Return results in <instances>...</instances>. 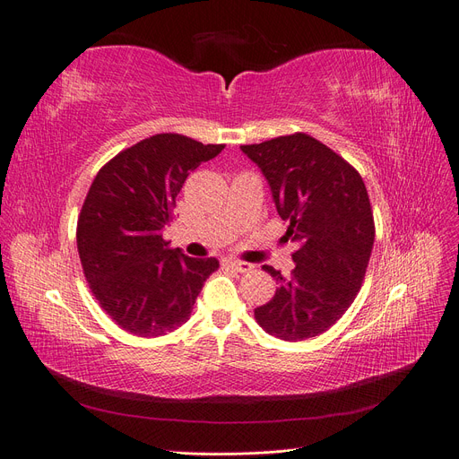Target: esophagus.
<instances>
[{
  "label": "esophagus",
  "mask_w": 459,
  "mask_h": 459,
  "mask_svg": "<svg viewBox=\"0 0 459 459\" xmlns=\"http://www.w3.org/2000/svg\"><path fill=\"white\" fill-rule=\"evenodd\" d=\"M221 268H231V270H235V272H241V273H245V272H248V270H253V264L241 262V260H230V258H224V260H221Z\"/></svg>",
  "instance_id": "34e87169"
}]
</instances>
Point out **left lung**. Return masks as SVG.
<instances>
[{
	"instance_id": "obj_1",
	"label": "left lung",
	"mask_w": 459,
	"mask_h": 459,
	"mask_svg": "<svg viewBox=\"0 0 459 459\" xmlns=\"http://www.w3.org/2000/svg\"><path fill=\"white\" fill-rule=\"evenodd\" d=\"M268 179L285 241L297 243L289 277L264 266L277 281L270 302L255 308L258 325L283 341L327 331L354 302L369 264L375 224L362 176L308 134L241 145Z\"/></svg>"
}]
</instances>
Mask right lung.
Returning <instances> with one entry per match:
<instances>
[{"label":"right lung","instance_id":"obj_1","mask_svg":"<svg viewBox=\"0 0 459 459\" xmlns=\"http://www.w3.org/2000/svg\"><path fill=\"white\" fill-rule=\"evenodd\" d=\"M226 145L157 134L124 149L97 172L82 204L76 245L93 297L137 337L186 324L216 258H189L162 239L191 170Z\"/></svg>","mask_w":459,"mask_h":459}]
</instances>
